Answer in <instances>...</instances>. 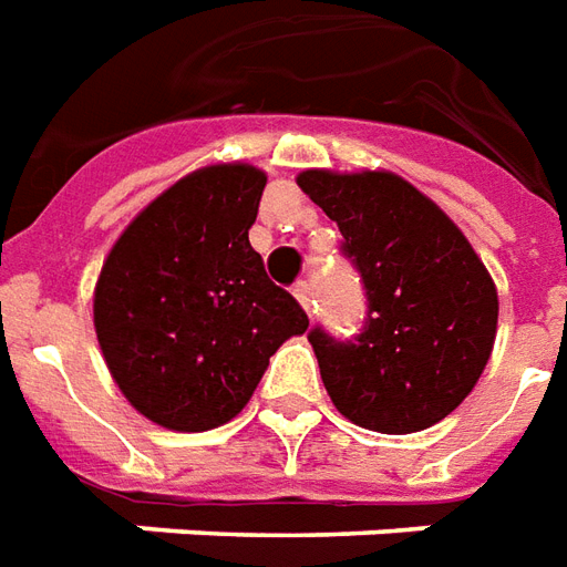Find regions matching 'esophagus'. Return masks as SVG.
I'll return each mask as SVG.
<instances>
[{
    "label": "esophagus",
    "instance_id": "esophagus-1",
    "mask_svg": "<svg viewBox=\"0 0 567 567\" xmlns=\"http://www.w3.org/2000/svg\"><path fill=\"white\" fill-rule=\"evenodd\" d=\"M292 296L299 299V305L305 308V311L308 313L313 311V292H311V284H308V280H299V284L292 287Z\"/></svg>",
    "mask_w": 567,
    "mask_h": 567
}]
</instances>
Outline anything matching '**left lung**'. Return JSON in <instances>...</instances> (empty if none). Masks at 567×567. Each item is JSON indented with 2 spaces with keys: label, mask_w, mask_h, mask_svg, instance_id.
Here are the masks:
<instances>
[{
  "label": "left lung",
  "mask_w": 567,
  "mask_h": 567,
  "mask_svg": "<svg viewBox=\"0 0 567 567\" xmlns=\"http://www.w3.org/2000/svg\"><path fill=\"white\" fill-rule=\"evenodd\" d=\"M299 187L338 223L369 317L357 338L308 332L326 392L350 423L411 435L453 414L495 344L498 292L435 202L392 172H301Z\"/></svg>",
  "instance_id": "obj_1"
}]
</instances>
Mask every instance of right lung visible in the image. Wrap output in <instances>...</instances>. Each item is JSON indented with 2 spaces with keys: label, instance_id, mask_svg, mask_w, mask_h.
<instances>
[{
  "label": "right lung",
  "instance_id": "add662e5",
  "mask_svg": "<svg viewBox=\"0 0 567 567\" xmlns=\"http://www.w3.org/2000/svg\"><path fill=\"white\" fill-rule=\"evenodd\" d=\"M266 175L220 163L181 177L123 229L102 266L93 323L130 404L163 429L208 432L250 402L308 313L250 247Z\"/></svg>",
  "mask_w": 567,
  "mask_h": 567
}]
</instances>
